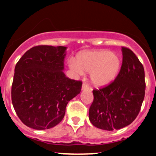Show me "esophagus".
Segmentation results:
<instances>
[{
    "mask_svg": "<svg viewBox=\"0 0 156 156\" xmlns=\"http://www.w3.org/2000/svg\"><path fill=\"white\" fill-rule=\"evenodd\" d=\"M81 89H82V90H90V87H89L87 84H85V83H83Z\"/></svg>",
    "mask_w": 156,
    "mask_h": 156,
    "instance_id": "34e87169",
    "label": "esophagus"
}]
</instances>
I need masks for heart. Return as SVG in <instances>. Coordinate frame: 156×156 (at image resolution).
<instances>
[{
  "label": "heart",
  "instance_id": "heart-1",
  "mask_svg": "<svg viewBox=\"0 0 156 156\" xmlns=\"http://www.w3.org/2000/svg\"><path fill=\"white\" fill-rule=\"evenodd\" d=\"M120 64V58L106 49L84 52L78 55L77 61L71 59L69 62L70 69L76 75L90 73V81L97 86L111 82L118 75Z\"/></svg>",
  "mask_w": 156,
  "mask_h": 156
}]
</instances>
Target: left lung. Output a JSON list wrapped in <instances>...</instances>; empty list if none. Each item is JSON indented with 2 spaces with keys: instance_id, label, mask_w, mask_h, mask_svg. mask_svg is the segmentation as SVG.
I'll use <instances>...</instances> for the list:
<instances>
[{
  "instance_id": "1",
  "label": "left lung",
  "mask_w": 156,
  "mask_h": 156,
  "mask_svg": "<svg viewBox=\"0 0 156 156\" xmlns=\"http://www.w3.org/2000/svg\"><path fill=\"white\" fill-rule=\"evenodd\" d=\"M123 62L115 80L93 90L89 120L97 128L112 131L133 123L141 109L146 81L143 64L129 48L122 47Z\"/></svg>"
}]
</instances>
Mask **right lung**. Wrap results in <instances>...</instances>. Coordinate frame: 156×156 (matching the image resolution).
Masks as SVG:
<instances>
[{"label":"right lung","instance_id":"add662e5","mask_svg":"<svg viewBox=\"0 0 156 156\" xmlns=\"http://www.w3.org/2000/svg\"><path fill=\"white\" fill-rule=\"evenodd\" d=\"M66 50L65 46H36L16 63L11 100L26 126L39 130L54 127L64 118L68 103L81 92L82 81L62 72Z\"/></svg>","mask_w":156,"mask_h":156}]
</instances>
